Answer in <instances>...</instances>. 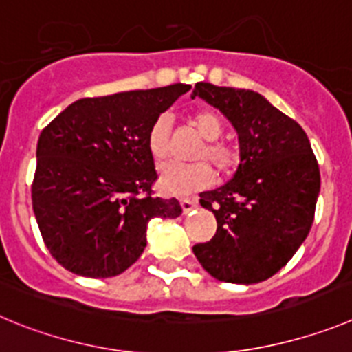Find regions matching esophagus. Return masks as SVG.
Listing matches in <instances>:
<instances>
[{
	"mask_svg": "<svg viewBox=\"0 0 352 352\" xmlns=\"http://www.w3.org/2000/svg\"><path fill=\"white\" fill-rule=\"evenodd\" d=\"M180 207H182L184 214H188V212H191L192 208L198 207V199H196V198H182V199H180Z\"/></svg>",
	"mask_w": 352,
	"mask_h": 352,
	"instance_id": "34e87169",
	"label": "esophagus"
}]
</instances>
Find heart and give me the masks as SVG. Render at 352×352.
Here are the masks:
<instances>
[{"instance_id": "obj_1", "label": "heart", "mask_w": 352, "mask_h": 352, "mask_svg": "<svg viewBox=\"0 0 352 352\" xmlns=\"http://www.w3.org/2000/svg\"><path fill=\"white\" fill-rule=\"evenodd\" d=\"M189 124L201 140L204 147H199L195 160L198 163L191 164H168L160 173L161 191L172 196H189L207 188L214 180V168L223 177H230L239 170L242 163V151L239 145L231 142L217 140L224 131V122L221 116L214 110L199 109L189 116ZM147 147L154 161L163 163L170 154V122L164 116L157 117L147 133Z\"/></svg>"}]
</instances>
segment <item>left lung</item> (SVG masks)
I'll return each mask as SVG.
<instances>
[{
    "label": "left lung",
    "mask_w": 352,
    "mask_h": 352,
    "mask_svg": "<svg viewBox=\"0 0 352 352\" xmlns=\"http://www.w3.org/2000/svg\"><path fill=\"white\" fill-rule=\"evenodd\" d=\"M199 96L239 133L242 163L223 188L199 192L217 231L192 252L217 280L256 284L293 258L314 223L321 173L302 126L249 89L198 82Z\"/></svg>",
    "instance_id": "8db88e82"
}]
</instances>
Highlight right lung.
I'll list each match as a JSON object with an SVG mask.
<instances>
[{
  "instance_id": "1",
  "label": "right lung",
  "mask_w": 352,
  "mask_h": 352,
  "mask_svg": "<svg viewBox=\"0 0 352 352\" xmlns=\"http://www.w3.org/2000/svg\"><path fill=\"white\" fill-rule=\"evenodd\" d=\"M191 85L82 98L40 133L31 199L52 258L84 277H113L140 258L153 217L175 219L157 180L147 133Z\"/></svg>"
}]
</instances>
